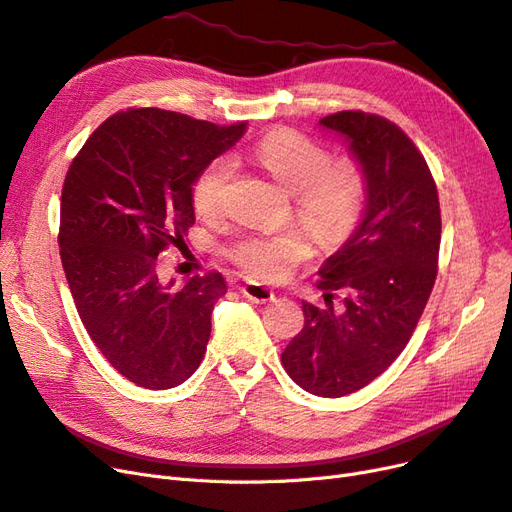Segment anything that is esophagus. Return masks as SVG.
<instances>
[{
  "label": "esophagus",
  "instance_id": "1",
  "mask_svg": "<svg viewBox=\"0 0 512 512\" xmlns=\"http://www.w3.org/2000/svg\"><path fill=\"white\" fill-rule=\"evenodd\" d=\"M241 294L248 298V301H252V303H269V301H273L275 298V294H273V290L271 288H264V286H260V284H243L241 286Z\"/></svg>",
  "mask_w": 512,
  "mask_h": 512
}]
</instances>
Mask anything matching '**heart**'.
<instances>
[{
  "instance_id": "b5f03b06",
  "label": "heart",
  "mask_w": 512,
  "mask_h": 512,
  "mask_svg": "<svg viewBox=\"0 0 512 512\" xmlns=\"http://www.w3.org/2000/svg\"><path fill=\"white\" fill-rule=\"evenodd\" d=\"M254 158L292 192L298 220L324 248H339L358 231L368 199V178L356 156L330 158V150L317 139L292 129H275L256 144ZM233 178L235 161L226 154L211 158L197 173L190 199L201 216L220 214ZM313 252V237L305 228H288L273 235L243 237L228 256L248 277L277 281Z\"/></svg>"
}]
</instances>
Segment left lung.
<instances>
[{
  "mask_svg": "<svg viewBox=\"0 0 512 512\" xmlns=\"http://www.w3.org/2000/svg\"><path fill=\"white\" fill-rule=\"evenodd\" d=\"M320 125L349 139L368 199L358 231L320 271L326 307L303 303V330L281 364L309 394L341 398L377 379L413 337L438 273L440 203L424 154L396 122L343 110Z\"/></svg>",
  "mask_w": 512,
  "mask_h": 512,
  "instance_id": "8db88e82",
  "label": "left lung"
}]
</instances>
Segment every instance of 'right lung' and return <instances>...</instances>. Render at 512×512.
I'll return each mask as SVG.
<instances>
[{
	"label": "right lung",
	"mask_w": 512,
	"mask_h": 512,
	"mask_svg": "<svg viewBox=\"0 0 512 512\" xmlns=\"http://www.w3.org/2000/svg\"><path fill=\"white\" fill-rule=\"evenodd\" d=\"M245 125L129 108L103 120L67 169L59 248L69 290L103 358L146 390L184 383L205 356L226 281L209 271L175 290L158 281V254L184 243L192 182Z\"/></svg>",
	"instance_id": "add662e5"
}]
</instances>
